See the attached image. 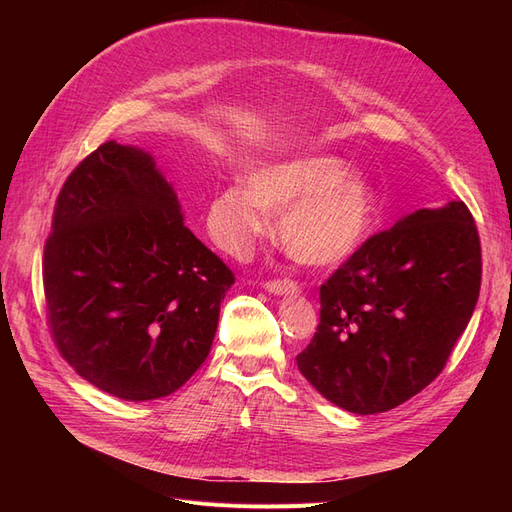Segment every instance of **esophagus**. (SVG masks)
I'll return each instance as SVG.
<instances>
[{
    "label": "esophagus",
    "mask_w": 512,
    "mask_h": 512,
    "mask_svg": "<svg viewBox=\"0 0 512 512\" xmlns=\"http://www.w3.org/2000/svg\"><path fill=\"white\" fill-rule=\"evenodd\" d=\"M265 288L273 294H297L299 292V284L294 280H288V277H284V280H269V282H265Z\"/></svg>",
    "instance_id": "obj_1"
}]
</instances>
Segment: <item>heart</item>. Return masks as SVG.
Returning a JSON list of instances; mask_svg holds the SVG:
<instances>
[{"label":"heart","instance_id":"b5f03b06","mask_svg":"<svg viewBox=\"0 0 512 512\" xmlns=\"http://www.w3.org/2000/svg\"><path fill=\"white\" fill-rule=\"evenodd\" d=\"M209 200L207 228L224 252L243 256L282 213L286 250L307 267H335L371 235L376 198L367 177L329 156H290L262 162Z\"/></svg>","mask_w":512,"mask_h":512}]
</instances>
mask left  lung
<instances>
[{
	"label": "left lung",
	"instance_id": "8db88e82",
	"mask_svg": "<svg viewBox=\"0 0 512 512\" xmlns=\"http://www.w3.org/2000/svg\"><path fill=\"white\" fill-rule=\"evenodd\" d=\"M480 273L478 230L461 200L376 232L320 286L299 371L348 412L393 410L440 376L472 318Z\"/></svg>",
	"mask_w": 512,
	"mask_h": 512
}]
</instances>
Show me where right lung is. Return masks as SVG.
Listing matches in <instances>:
<instances>
[{"label":"right lung","instance_id":"add662e5","mask_svg":"<svg viewBox=\"0 0 512 512\" xmlns=\"http://www.w3.org/2000/svg\"><path fill=\"white\" fill-rule=\"evenodd\" d=\"M51 228L42 284L59 354L119 399L175 393L207 359L235 273L185 226L153 158L102 143L68 175Z\"/></svg>","mask_w":512,"mask_h":512}]
</instances>
